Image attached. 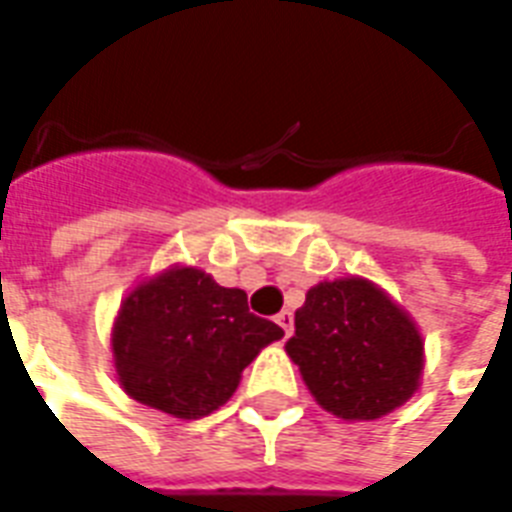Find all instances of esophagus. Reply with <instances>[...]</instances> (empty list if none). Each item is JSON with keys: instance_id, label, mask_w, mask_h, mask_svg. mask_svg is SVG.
Segmentation results:
<instances>
[{"instance_id": "esophagus-1", "label": "esophagus", "mask_w": 512, "mask_h": 512, "mask_svg": "<svg viewBox=\"0 0 512 512\" xmlns=\"http://www.w3.org/2000/svg\"><path fill=\"white\" fill-rule=\"evenodd\" d=\"M276 322H279V327L284 330V338H290L292 335V311H282V314L276 317Z\"/></svg>"}]
</instances>
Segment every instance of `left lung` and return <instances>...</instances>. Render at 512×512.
<instances>
[{"instance_id":"obj_1","label":"left lung","mask_w":512,"mask_h":512,"mask_svg":"<svg viewBox=\"0 0 512 512\" xmlns=\"http://www.w3.org/2000/svg\"><path fill=\"white\" fill-rule=\"evenodd\" d=\"M284 349L314 400L346 421L381 419L408 403L424 370L416 322L360 276L311 287Z\"/></svg>"}]
</instances>
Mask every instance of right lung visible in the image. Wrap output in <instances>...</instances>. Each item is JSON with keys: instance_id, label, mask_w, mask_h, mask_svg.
Instances as JSON below:
<instances>
[{"instance_id": "add662e5", "label": "right lung", "mask_w": 512, "mask_h": 512, "mask_svg": "<svg viewBox=\"0 0 512 512\" xmlns=\"http://www.w3.org/2000/svg\"><path fill=\"white\" fill-rule=\"evenodd\" d=\"M284 330L255 317L247 292L220 287L193 265L136 284L112 327L120 386L136 403L177 419H201L225 405L241 373Z\"/></svg>"}]
</instances>
